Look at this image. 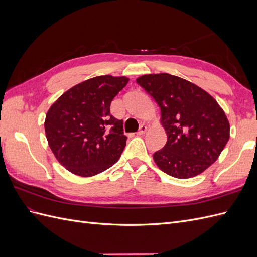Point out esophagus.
<instances>
[{"instance_id": "1", "label": "esophagus", "mask_w": 257, "mask_h": 257, "mask_svg": "<svg viewBox=\"0 0 257 257\" xmlns=\"http://www.w3.org/2000/svg\"><path fill=\"white\" fill-rule=\"evenodd\" d=\"M147 130H148V128H147V126H146V125H142V126H141V128H139V131L137 132V135H138V136H142V135H144V134L146 133V132H147Z\"/></svg>"}]
</instances>
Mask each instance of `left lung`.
I'll use <instances>...</instances> for the list:
<instances>
[{
	"mask_svg": "<svg viewBox=\"0 0 257 257\" xmlns=\"http://www.w3.org/2000/svg\"><path fill=\"white\" fill-rule=\"evenodd\" d=\"M136 82L161 108L165 147L153 161L165 174L189 179L219 159L229 139V122L219 103L193 82L166 73L138 77Z\"/></svg>",
	"mask_w": 257,
	"mask_h": 257,
	"instance_id": "obj_1",
	"label": "left lung"
}]
</instances>
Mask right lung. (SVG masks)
I'll return each instance as SVG.
<instances>
[{"label":"right lung","mask_w":257,"mask_h":257,"mask_svg":"<svg viewBox=\"0 0 257 257\" xmlns=\"http://www.w3.org/2000/svg\"><path fill=\"white\" fill-rule=\"evenodd\" d=\"M125 76H97L64 92L46 114L45 133L54 157L68 172L93 177L111 167L126 145L123 121L110 114Z\"/></svg>","instance_id":"add662e5"}]
</instances>
